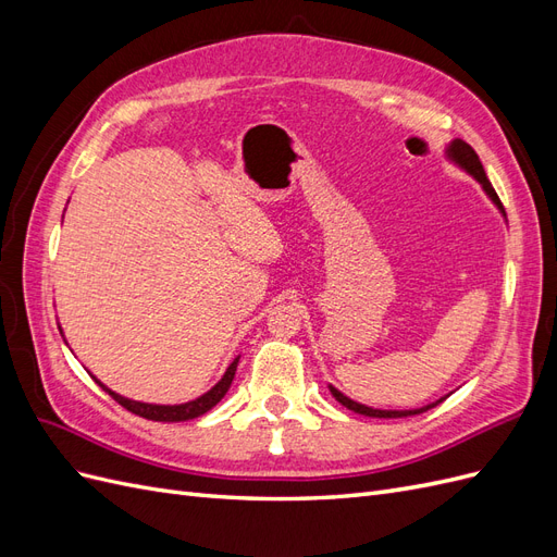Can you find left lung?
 Wrapping results in <instances>:
<instances>
[{
    "mask_svg": "<svg viewBox=\"0 0 557 557\" xmlns=\"http://www.w3.org/2000/svg\"><path fill=\"white\" fill-rule=\"evenodd\" d=\"M448 153H450V158L458 162L462 170H467L471 176H474L481 185H483V190L491 195V199L495 201V205L502 209V213H504V207H502V201H499V197H497V193H495V188L491 185V181H487V176H485V170H483V164H481V160H479V156H476V150L471 148L469 144H465L462 139H455L453 144H450V148H448ZM330 393L334 395V399L339 401V404H344L346 409H350V411H356V413H360V416H369V418H404V416H416V413H423V411H428V409H432V407H436V404L440 401H444V399H440V401H434V404H430V407H423V409H413V411H381V409H369V407H364V404H358V401H352V399H348L346 395H342L339 391H336V387H332L330 385Z\"/></svg>",
    "mask_w": 557,
    "mask_h": 557,
    "instance_id": "1",
    "label": "left lung"
}]
</instances>
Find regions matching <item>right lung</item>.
<instances>
[{"label":"right lung","mask_w":557,"mask_h":557,"mask_svg":"<svg viewBox=\"0 0 557 557\" xmlns=\"http://www.w3.org/2000/svg\"><path fill=\"white\" fill-rule=\"evenodd\" d=\"M237 362H239V358L234 360L230 367H227V372H225V376L218 381L211 391L207 393V395H201V397H197L195 401H188V404H176V407H160V404H144V401H134V399H125V397H121V395H115V393H111L107 385H102L104 391L121 404V407H125L127 411H132V413H137V416H141V418H148V420H158V423H178V420H193V418H199V416H205L207 411H211L218 401H221L223 397H225V393L230 391V385H232V379H234V372H237Z\"/></svg>","instance_id":"add662e5"}]
</instances>
